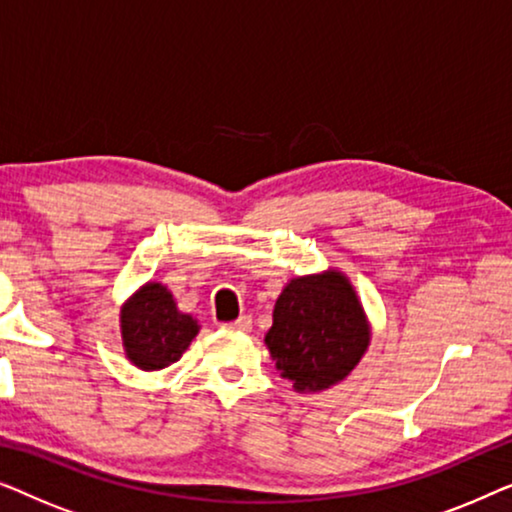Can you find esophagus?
I'll return each mask as SVG.
<instances>
[{"label": "esophagus", "instance_id": "1", "mask_svg": "<svg viewBox=\"0 0 512 512\" xmlns=\"http://www.w3.org/2000/svg\"><path fill=\"white\" fill-rule=\"evenodd\" d=\"M226 328H233V331L247 333V331H251V317H249V314H242L240 319H235V321H230V324H226Z\"/></svg>", "mask_w": 512, "mask_h": 512}]
</instances>
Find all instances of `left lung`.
I'll return each mask as SVG.
<instances>
[{
  "instance_id": "8db88e82",
  "label": "left lung",
  "mask_w": 512,
  "mask_h": 512,
  "mask_svg": "<svg viewBox=\"0 0 512 512\" xmlns=\"http://www.w3.org/2000/svg\"><path fill=\"white\" fill-rule=\"evenodd\" d=\"M265 345L296 391H324L345 380L370 345L366 312L349 279L338 270L291 279Z\"/></svg>"
}]
</instances>
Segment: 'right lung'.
<instances>
[{
	"instance_id": "right-lung-1",
	"label": "right lung",
	"mask_w": 512,
	"mask_h": 512,
	"mask_svg": "<svg viewBox=\"0 0 512 512\" xmlns=\"http://www.w3.org/2000/svg\"><path fill=\"white\" fill-rule=\"evenodd\" d=\"M198 331V321L179 312L172 291L158 282H146L121 310L125 356L142 370L172 366Z\"/></svg>"
}]
</instances>
